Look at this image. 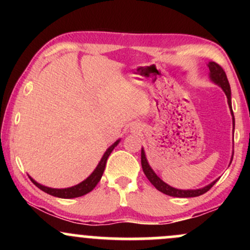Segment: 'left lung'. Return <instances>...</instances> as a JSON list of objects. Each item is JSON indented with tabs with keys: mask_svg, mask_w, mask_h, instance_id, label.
Segmentation results:
<instances>
[{
	"mask_svg": "<svg viewBox=\"0 0 250 250\" xmlns=\"http://www.w3.org/2000/svg\"><path fill=\"white\" fill-rule=\"evenodd\" d=\"M208 67H209V70H210V74H209V75H210L211 81L216 83V84H219L220 87L223 89L227 99H228V104H229V108H230L231 116H233V127H235V119H234L233 109H231L230 85H229L228 79H227L225 70L222 69V67H221L220 64H217V63H215V62H209ZM233 131H234V128H233ZM233 155H234V153H233ZM231 160H233V156H231ZM141 165H142L143 173H145L146 176H147V179L150 181L151 185H153L154 187L157 189V190H160L161 193L166 194V195H169V196H174V197L200 196V195L207 193L209 189L213 187L215 183L217 182V180H215L210 183V185L206 186V187L200 188V189H194V190L193 189H189V190H182V189H176V188L170 187V186L167 185L166 182H163V181L154 173V170L150 168V166H149V163L147 161V157H146V154H145V150H143V148L141 150Z\"/></svg>",
	"mask_w": 250,
	"mask_h": 250,
	"instance_id": "8db88e82",
	"label": "left lung"
}]
</instances>
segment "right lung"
Returning <instances> with one entry per match:
<instances>
[{
  "label": "right lung",
  "mask_w": 250,
  "mask_h": 250,
  "mask_svg": "<svg viewBox=\"0 0 250 250\" xmlns=\"http://www.w3.org/2000/svg\"><path fill=\"white\" fill-rule=\"evenodd\" d=\"M119 142H120V140H117L114 145H111L110 147L107 149V151L103 154L101 161H100L99 165H97L96 169L93 171V173L89 175V177H87L84 181H82V182L79 183V185L74 186V187L64 188V189L49 188V187H45V186H42V185H40V183H37L36 181L34 179H31L30 176H29V179L31 180V182H33L37 188H40L41 190L44 191V193L53 195V196L61 197V199H74V197L83 196V195L90 193V191L96 187L97 183L100 182V180H101V177L103 175V171H104L105 163H107L109 155H110L111 151L114 150V148L119 145Z\"/></svg>",
  "instance_id": "1"
}]
</instances>
